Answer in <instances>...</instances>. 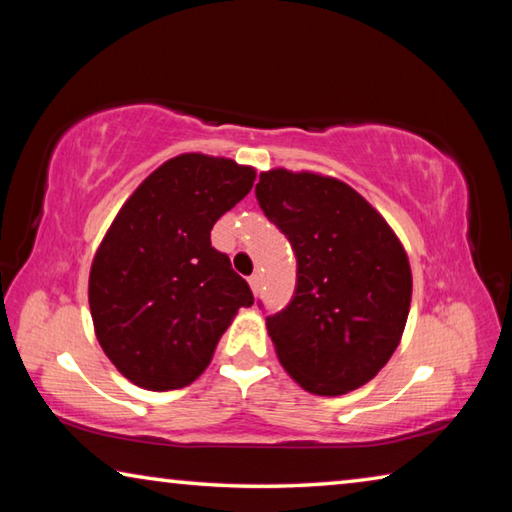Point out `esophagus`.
<instances>
[{
  "mask_svg": "<svg viewBox=\"0 0 512 512\" xmlns=\"http://www.w3.org/2000/svg\"><path fill=\"white\" fill-rule=\"evenodd\" d=\"M248 284H250V289H253V293L257 296V293H259V287H262V277H259L257 273H255V275H250Z\"/></svg>",
  "mask_w": 512,
  "mask_h": 512,
  "instance_id": "esophagus-1",
  "label": "esophagus"
}]
</instances>
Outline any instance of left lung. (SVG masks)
Instances as JSON below:
<instances>
[{
	"label": "left lung",
	"instance_id": "obj_1",
	"mask_svg": "<svg viewBox=\"0 0 512 512\" xmlns=\"http://www.w3.org/2000/svg\"><path fill=\"white\" fill-rule=\"evenodd\" d=\"M255 194L298 259L296 296L266 318L277 359L307 393L357 391L393 357L409 318L400 237L357 189L323 173L268 169Z\"/></svg>",
	"mask_w": 512,
	"mask_h": 512
}]
</instances>
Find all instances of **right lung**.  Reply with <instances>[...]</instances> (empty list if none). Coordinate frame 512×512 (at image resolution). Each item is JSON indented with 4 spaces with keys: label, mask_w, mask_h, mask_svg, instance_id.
<instances>
[{
    "label": "right lung",
    "mask_w": 512,
    "mask_h": 512,
    "mask_svg": "<svg viewBox=\"0 0 512 512\" xmlns=\"http://www.w3.org/2000/svg\"><path fill=\"white\" fill-rule=\"evenodd\" d=\"M255 178L248 164L180 153L142 180L103 235L88 282L94 334L135 386L192 384L237 311L253 305L210 232Z\"/></svg>",
    "instance_id": "add662e5"
}]
</instances>
